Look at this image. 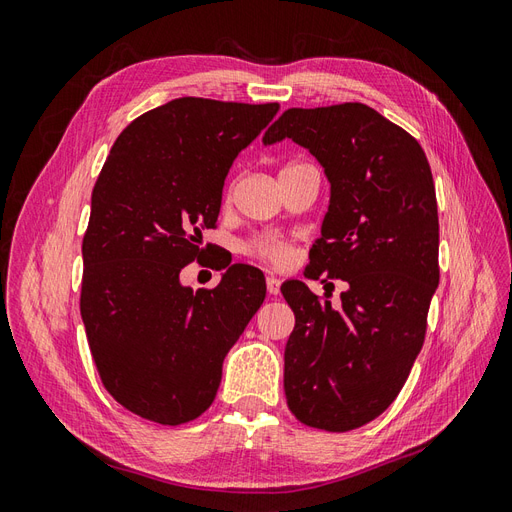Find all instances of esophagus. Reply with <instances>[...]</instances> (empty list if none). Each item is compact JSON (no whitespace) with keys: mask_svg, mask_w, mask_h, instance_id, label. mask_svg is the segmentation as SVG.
I'll list each match as a JSON object with an SVG mask.
<instances>
[{"mask_svg":"<svg viewBox=\"0 0 512 512\" xmlns=\"http://www.w3.org/2000/svg\"><path fill=\"white\" fill-rule=\"evenodd\" d=\"M280 277H275V275H269L267 277V292L271 294V297H277V294H280Z\"/></svg>","mask_w":512,"mask_h":512,"instance_id":"34e87169","label":"esophagus"}]
</instances>
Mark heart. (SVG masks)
I'll return each instance as SVG.
<instances>
[{"label": "heart", "instance_id": "heart-1", "mask_svg": "<svg viewBox=\"0 0 512 512\" xmlns=\"http://www.w3.org/2000/svg\"><path fill=\"white\" fill-rule=\"evenodd\" d=\"M243 252L252 258L273 262V265H286L292 256L290 245L275 235H260L250 239L247 243H243Z\"/></svg>", "mask_w": 512, "mask_h": 512}]
</instances>
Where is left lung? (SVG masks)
Returning a JSON list of instances; mask_svg holds the SVG:
<instances>
[{"instance_id":"1","label":"left lung","mask_w":512,"mask_h":512,"mask_svg":"<svg viewBox=\"0 0 512 512\" xmlns=\"http://www.w3.org/2000/svg\"><path fill=\"white\" fill-rule=\"evenodd\" d=\"M309 149L331 183L309 277L344 280L342 303L282 284L294 312L284 391L303 425L350 431L374 421L406 384L440 282L438 203L414 136L361 102L288 108L262 136Z\"/></svg>"}]
</instances>
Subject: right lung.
<instances>
[{
  "label": "right lung",
  "mask_w": 512,
  "mask_h": 512,
  "mask_svg": "<svg viewBox=\"0 0 512 512\" xmlns=\"http://www.w3.org/2000/svg\"><path fill=\"white\" fill-rule=\"evenodd\" d=\"M280 104L177 98L136 117L104 162L83 239L81 316L98 374L123 408L160 425L194 421L222 363L265 301V275L222 265L213 290L181 284L205 252L239 151Z\"/></svg>",
  "instance_id": "obj_1"
}]
</instances>
